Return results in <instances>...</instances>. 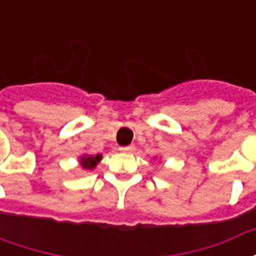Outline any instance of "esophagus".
I'll list each match as a JSON object with an SVG mask.
<instances>
[{
  "label": "esophagus",
  "mask_w": 256,
  "mask_h": 256,
  "mask_svg": "<svg viewBox=\"0 0 256 256\" xmlns=\"http://www.w3.org/2000/svg\"><path fill=\"white\" fill-rule=\"evenodd\" d=\"M120 152H132L134 150V145H128V146H119Z\"/></svg>",
  "instance_id": "34e87169"
}]
</instances>
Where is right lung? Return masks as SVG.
<instances>
[{
  "label": "right lung",
  "instance_id": "add662e5",
  "mask_svg": "<svg viewBox=\"0 0 256 256\" xmlns=\"http://www.w3.org/2000/svg\"><path fill=\"white\" fill-rule=\"evenodd\" d=\"M101 160V155L97 156H84L82 159H80V163H82V167L84 168H94L96 164H97V162Z\"/></svg>",
  "mask_w": 256,
  "mask_h": 256
}]
</instances>
